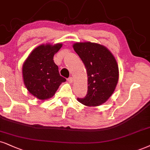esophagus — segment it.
<instances>
[{
    "mask_svg": "<svg viewBox=\"0 0 150 150\" xmlns=\"http://www.w3.org/2000/svg\"><path fill=\"white\" fill-rule=\"evenodd\" d=\"M67 80H68V81H69V82L70 83H73V81H74V79H73V78H72V77H69V78Z\"/></svg>",
    "mask_w": 150,
    "mask_h": 150,
    "instance_id": "1",
    "label": "esophagus"
}]
</instances>
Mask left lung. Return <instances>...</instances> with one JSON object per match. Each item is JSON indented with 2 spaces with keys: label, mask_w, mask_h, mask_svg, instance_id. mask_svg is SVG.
Instances as JSON below:
<instances>
[{
  "label": "left lung",
  "mask_w": 150,
  "mask_h": 150,
  "mask_svg": "<svg viewBox=\"0 0 150 150\" xmlns=\"http://www.w3.org/2000/svg\"><path fill=\"white\" fill-rule=\"evenodd\" d=\"M73 48L86 66L88 74V94L77 100L86 106H100L112 95L119 80L115 58L100 44L76 42Z\"/></svg>",
  "instance_id": "8db88e82"
}]
</instances>
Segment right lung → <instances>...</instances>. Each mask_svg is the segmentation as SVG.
Masks as SVG:
<instances>
[{"mask_svg":"<svg viewBox=\"0 0 150 150\" xmlns=\"http://www.w3.org/2000/svg\"><path fill=\"white\" fill-rule=\"evenodd\" d=\"M62 43L41 44L32 51L22 67L23 83L31 95L40 100H47L55 95L66 79L60 75L53 56Z\"/></svg>","mask_w":150,"mask_h":150,"instance_id":"obj_1","label":"right lung"}]
</instances>
